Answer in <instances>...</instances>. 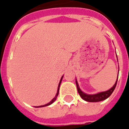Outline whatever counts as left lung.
Returning <instances> with one entry per match:
<instances>
[{"mask_svg": "<svg viewBox=\"0 0 129 129\" xmlns=\"http://www.w3.org/2000/svg\"><path fill=\"white\" fill-rule=\"evenodd\" d=\"M117 79H118V77H117ZM117 80H116V82H115V83L114 84V85L110 89H109L108 91H104V92H101V93H97V94H85V93H83V92L80 90L79 86H78L77 81H76V83L77 89H78V93L80 94V96L82 98V99H83V100L85 101H87V102H95L104 101V100L108 99L109 96H110L111 94H112V93H113V91L115 89V87H116V85H117Z\"/></svg>", "mask_w": 129, "mask_h": 129, "instance_id": "left-lung-1", "label": "left lung"}]
</instances>
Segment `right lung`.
Masks as SVG:
<instances>
[{"label":"right lung","instance_id":"right-lung-1","mask_svg":"<svg viewBox=\"0 0 129 129\" xmlns=\"http://www.w3.org/2000/svg\"><path fill=\"white\" fill-rule=\"evenodd\" d=\"M62 77L63 76H62V78H61V79H60V82H59V86H58V89H57V94H56V96H55V97L53 99L52 101H51V102H49V103H48V104H45V105H43V106H36V108H39V107H44V106H49V105H50V104H51L53 103V102H54V101H55L56 100V99H57V96H58V94H59V87H60V83H61V81H62Z\"/></svg>","mask_w":129,"mask_h":129}]
</instances>
